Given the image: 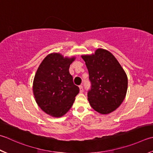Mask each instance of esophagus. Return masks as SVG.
<instances>
[{"label":"esophagus","instance_id":"34e87169","mask_svg":"<svg viewBox=\"0 0 153 153\" xmlns=\"http://www.w3.org/2000/svg\"><path fill=\"white\" fill-rule=\"evenodd\" d=\"M79 91H80V92H82L83 91V85H79Z\"/></svg>","mask_w":153,"mask_h":153}]
</instances>
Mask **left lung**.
Returning a JSON list of instances; mask_svg holds the SVG:
<instances>
[{
	"instance_id": "left-lung-1",
	"label": "left lung",
	"mask_w": 153,
	"mask_h": 153,
	"mask_svg": "<svg viewBox=\"0 0 153 153\" xmlns=\"http://www.w3.org/2000/svg\"><path fill=\"white\" fill-rule=\"evenodd\" d=\"M82 58L88 70L91 89L88 93L91 107L101 114H109L120 106L127 94V75L111 53L99 48L94 54Z\"/></svg>"
}]
</instances>
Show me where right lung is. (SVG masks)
I'll return each instance as SVG.
<instances>
[{
  "label": "right lung",
  "instance_id": "add662e5",
  "mask_svg": "<svg viewBox=\"0 0 153 153\" xmlns=\"http://www.w3.org/2000/svg\"><path fill=\"white\" fill-rule=\"evenodd\" d=\"M74 57L59 53L48 55L37 70L33 82V93L38 106L54 117L64 115L72 106L79 89L69 72Z\"/></svg>",
  "mask_w": 153,
  "mask_h": 153
}]
</instances>
